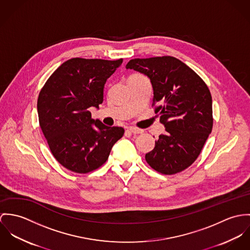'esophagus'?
<instances>
[{
    "label": "esophagus",
    "instance_id": "1",
    "mask_svg": "<svg viewBox=\"0 0 250 250\" xmlns=\"http://www.w3.org/2000/svg\"><path fill=\"white\" fill-rule=\"evenodd\" d=\"M127 131L130 132V133H133V134H141V133H143V130H142V129L135 128V127H129V128L127 129Z\"/></svg>",
    "mask_w": 250,
    "mask_h": 250
}]
</instances>
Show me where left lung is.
<instances>
[{
	"label": "left lung",
	"mask_w": 250,
	"mask_h": 250,
	"mask_svg": "<svg viewBox=\"0 0 250 250\" xmlns=\"http://www.w3.org/2000/svg\"><path fill=\"white\" fill-rule=\"evenodd\" d=\"M126 69L146 75L152 84V107L165 133L146 161L156 171L174 174L191 166L213 128L212 96L203 80L173 56L134 58Z\"/></svg>",
	"instance_id": "left-lung-1"
}]
</instances>
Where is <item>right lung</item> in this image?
I'll use <instances>...</instances> for the list:
<instances>
[{"instance_id": "add662e5", "label": "right lung", "mask_w": 250, "mask_h": 250, "mask_svg": "<svg viewBox=\"0 0 250 250\" xmlns=\"http://www.w3.org/2000/svg\"><path fill=\"white\" fill-rule=\"evenodd\" d=\"M122 63L123 58L74 57L62 63L40 90V127L57 162L69 170L87 173L103 166L125 133L123 127L94 121L89 111L103 103L106 80Z\"/></svg>"}]
</instances>
